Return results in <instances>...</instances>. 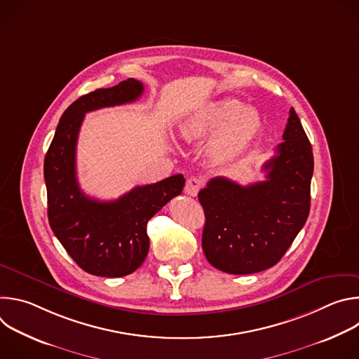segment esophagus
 Wrapping results in <instances>:
<instances>
[{"instance_id": "1", "label": "esophagus", "mask_w": 359, "mask_h": 359, "mask_svg": "<svg viewBox=\"0 0 359 359\" xmlns=\"http://www.w3.org/2000/svg\"><path fill=\"white\" fill-rule=\"evenodd\" d=\"M201 186H203V182H201L200 179H197V177H190V179H187V182H186L184 193L189 194V196H191V197H194V196H197V193H198V190L201 189Z\"/></svg>"}]
</instances>
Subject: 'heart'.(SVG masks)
Segmentation results:
<instances>
[{
	"mask_svg": "<svg viewBox=\"0 0 359 359\" xmlns=\"http://www.w3.org/2000/svg\"><path fill=\"white\" fill-rule=\"evenodd\" d=\"M177 130L187 143L206 142L220 131L209 147V155L216 163H231L259 140L263 118L257 111L245 109L243 102L227 97L196 108L179 122Z\"/></svg>",
	"mask_w": 359,
	"mask_h": 359,
	"instance_id": "b5f03b06",
	"label": "heart"
}]
</instances>
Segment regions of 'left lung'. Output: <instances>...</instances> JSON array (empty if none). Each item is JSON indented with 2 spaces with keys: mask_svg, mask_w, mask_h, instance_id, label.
I'll return each instance as SVG.
<instances>
[{
  "mask_svg": "<svg viewBox=\"0 0 359 359\" xmlns=\"http://www.w3.org/2000/svg\"><path fill=\"white\" fill-rule=\"evenodd\" d=\"M266 180L241 186L215 177L198 191L204 223L201 245L209 263L229 274L276 266L310 215L313 147L294 108Z\"/></svg>",
  "mask_w": 359,
  "mask_h": 359,
  "instance_id": "obj_1",
  "label": "left lung"
}]
</instances>
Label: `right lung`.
Returning a JSON list of instances; mask_svg holds the SVG:
<instances>
[{"label": "right lung", "instance_id": "1", "mask_svg": "<svg viewBox=\"0 0 359 359\" xmlns=\"http://www.w3.org/2000/svg\"><path fill=\"white\" fill-rule=\"evenodd\" d=\"M143 83L133 78L78 97L60 119L43 161L48 220L72 260L99 277H123L137 270L149 251L147 222L179 196L183 175L136 186L112 201L86 196L76 179V142L85 114L135 102Z\"/></svg>", "mask_w": 359, "mask_h": 359}]
</instances>
